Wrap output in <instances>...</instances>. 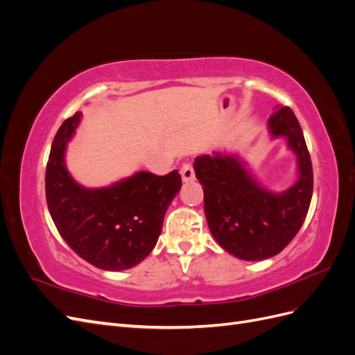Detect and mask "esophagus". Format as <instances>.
<instances>
[{"label":"esophagus","mask_w":355,"mask_h":355,"mask_svg":"<svg viewBox=\"0 0 355 355\" xmlns=\"http://www.w3.org/2000/svg\"><path fill=\"white\" fill-rule=\"evenodd\" d=\"M180 175H182V179H184V182H191V180L196 179V171L189 163H185L184 166H182Z\"/></svg>","instance_id":"1"}]
</instances>
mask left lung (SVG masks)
<instances>
[{"label":"left lung","instance_id":"left-lung-1","mask_svg":"<svg viewBox=\"0 0 355 355\" xmlns=\"http://www.w3.org/2000/svg\"><path fill=\"white\" fill-rule=\"evenodd\" d=\"M268 128L272 139L284 137L296 155L297 180L286 191L274 192L261 185L239 154L213 151L194 161L213 239L243 261L280 253L302 227L313 197V164L293 111L277 105Z\"/></svg>","mask_w":355,"mask_h":355}]
</instances>
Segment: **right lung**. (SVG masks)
Returning a JSON list of instances; mask_svg holds the SVG:
<instances>
[{"instance_id":"add662e5","label":"right lung","mask_w":355,"mask_h":355,"mask_svg":"<svg viewBox=\"0 0 355 355\" xmlns=\"http://www.w3.org/2000/svg\"><path fill=\"white\" fill-rule=\"evenodd\" d=\"M83 112L63 121L51 145L46 170L47 206L62 239L84 261L105 271H123L153 252L164 214L178 196V170L166 176L136 171L103 188H85L65 164L68 142Z\"/></svg>"}]
</instances>
